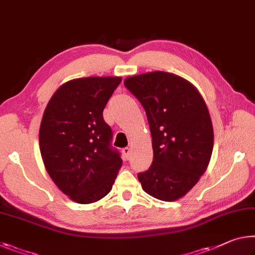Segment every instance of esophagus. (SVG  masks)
<instances>
[{"instance_id": "1", "label": "esophagus", "mask_w": 255, "mask_h": 255, "mask_svg": "<svg viewBox=\"0 0 255 255\" xmlns=\"http://www.w3.org/2000/svg\"><path fill=\"white\" fill-rule=\"evenodd\" d=\"M123 153H124V155L126 156V159H128L129 156H130V153H131V149L129 148V147H124L123 148Z\"/></svg>"}]
</instances>
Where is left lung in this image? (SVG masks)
Segmentation results:
<instances>
[{
	"label": "left lung",
	"mask_w": 255,
	"mask_h": 255,
	"mask_svg": "<svg viewBox=\"0 0 255 255\" xmlns=\"http://www.w3.org/2000/svg\"><path fill=\"white\" fill-rule=\"evenodd\" d=\"M124 84L143 106L152 135L153 162L138 180L157 200H178L211 159L213 128L207 104L191 83L169 72L128 77Z\"/></svg>",
	"instance_id": "obj_1"
}]
</instances>
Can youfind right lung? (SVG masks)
<instances>
[{
  "mask_svg": "<svg viewBox=\"0 0 255 255\" xmlns=\"http://www.w3.org/2000/svg\"><path fill=\"white\" fill-rule=\"evenodd\" d=\"M120 77H86L58 88L44 111L39 148L55 185L82 204L103 199L123 164L103 110Z\"/></svg>",
  "mask_w": 255,
  "mask_h": 255,
  "instance_id": "1",
  "label": "right lung"
}]
</instances>
